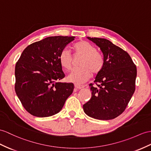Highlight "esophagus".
Segmentation results:
<instances>
[{
  "label": "esophagus",
  "instance_id": "34e87169",
  "mask_svg": "<svg viewBox=\"0 0 151 151\" xmlns=\"http://www.w3.org/2000/svg\"><path fill=\"white\" fill-rule=\"evenodd\" d=\"M74 86H75V89H76V90H80V89H82V88H84L83 86L78 85V84H75Z\"/></svg>",
  "mask_w": 151,
  "mask_h": 151
}]
</instances>
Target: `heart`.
I'll use <instances>...</instances> for the list:
<instances>
[{"label": "heart", "mask_w": 151, "mask_h": 151, "mask_svg": "<svg viewBox=\"0 0 151 151\" xmlns=\"http://www.w3.org/2000/svg\"><path fill=\"white\" fill-rule=\"evenodd\" d=\"M76 55H81L83 58L80 61V68L73 69L69 73L67 79L69 82L81 84L86 83L89 79L92 72L98 73L104 66V58L102 54L97 52L95 47L86 41H79L73 45ZM59 61L62 67L65 70L71 69L72 57L67 49L62 50Z\"/></svg>", "instance_id": "b5f03b06"}]
</instances>
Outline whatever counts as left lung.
<instances>
[{
	"label": "left lung",
	"instance_id": "1",
	"mask_svg": "<svg viewBox=\"0 0 151 151\" xmlns=\"http://www.w3.org/2000/svg\"><path fill=\"white\" fill-rule=\"evenodd\" d=\"M103 54L104 66L95 78L98 87L90 84L91 97L83 105L88 116L102 120L122 114L135 90L137 67L129 54L109 40L87 37Z\"/></svg>",
	"mask_w": 151,
	"mask_h": 151
}]
</instances>
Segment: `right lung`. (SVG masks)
<instances>
[{"instance_id": "obj_1", "label": "right lung", "mask_w": 151, "mask_h": 151, "mask_svg": "<svg viewBox=\"0 0 151 151\" xmlns=\"http://www.w3.org/2000/svg\"><path fill=\"white\" fill-rule=\"evenodd\" d=\"M74 36H49L27 46L15 66V91L27 112L37 117L60 112L74 88L60 82L65 77L59 61Z\"/></svg>"}]
</instances>
